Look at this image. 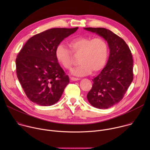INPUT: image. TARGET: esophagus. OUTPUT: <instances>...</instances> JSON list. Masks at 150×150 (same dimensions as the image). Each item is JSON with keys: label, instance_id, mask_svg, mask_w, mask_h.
Returning a JSON list of instances; mask_svg holds the SVG:
<instances>
[{"label": "esophagus", "instance_id": "obj_1", "mask_svg": "<svg viewBox=\"0 0 150 150\" xmlns=\"http://www.w3.org/2000/svg\"><path fill=\"white\" fill-rule=\"evenodd\" d=\"M71 81H78V80H79L80 79H79V78H74V77H71Z\"/></svg>", "mask_w": 150, "mask_h": 150}]
</instances>
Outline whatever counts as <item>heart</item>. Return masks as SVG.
I'll return each instance as SVG.
<instances>
[{"label":"heart","mask_w":150,"mask_h":150,"mask_svg":"<svg viewBox=\"0 0 150 150\" xmlns=\"http://www.w3.org/2000/svg\"><path fill=\"white\" fill-rule=\"evenodd\" d=\"M68 46L59 44L55 51L57 61L67 69H71L73 63L72 54L80 56L79 65L71 70V74L76 76H83L97 73L103 69L108 60L109 49L106 41L102 38H92L90 37L80 36L71 40Z\"/></svg>","instance_id":"obj_1"}]
</instances>
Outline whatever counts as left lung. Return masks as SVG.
<instances>
[{
  "label": "left lung",
  "mask_w": 150,
  "mask_h": 150,
  "mask_svg": "<svg viewBox=\"0 0 150 150\" xmlns=\"http://www.w3.org/2000/svg\"><path fill=\"white\" fill-rule=\"evenodd\" d=\"M103 37L108 42L110 55L105 67L93 79L87 94L88 102L94 108L105 109L118 103L133 80V59L126 42L104 28H84Z\"/></svg>",
  "instance_id": "obj_1"
}]
</instances>
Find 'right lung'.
<instances>
[{
    "instance_id": "right-lung-1",
    "label": "right lung",
    "mask_w": 150,
    "mask_h": 150,
    "mask_svg": "<svg viewBox=\"0 0 150 150\" xmlns=\"http://www.w3.org/2000/svg\"><path fill=\"white\" fill-rule=\"evenodd\" d=\"M78 29L47 30L31 37L18 53L16 59L17 77L32 102L50 106L59 100L69 79L58 63L56 49Z\"/></svg>"
}]
</instances>
